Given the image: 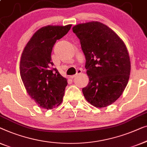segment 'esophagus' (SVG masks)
I'll return each instance as SVG.
<instances>
[{"mask_svg": "<svg viewBox=\"0 0 147 147\" xmlns=\"http://www.w3.org/2000/svg\"><path fill=\"white\" fill-rule=\"evenodd\" d=\"M81 73H82V71H81V70H78V71H77V73H76V74H74V75L71 76H70V78H75V77H76V76H77L79 75V74H81Z\"/></svg>", "mask_w": 147, "mask_h": 147, "instance_id": "esophagus-1", "label": "esophagus"}]
</instances>
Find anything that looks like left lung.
<instances>
[{"label":"left lung","mask_w":147,"mask_h":147,"mask_svg":"<svg viewBox=\"0 0 147 147\" xmlns=\"http://www.w3.org/2000/svg\"><path fill=\"white\" fill-rule=\"evenodd\" d=\"M85 55V68L89 78L82 88L84 98L97 108L115 102L129 82L131 61L127 47L117 33L98 21L74 26Z\"/></svg>","instance_id":"left-lung-1"}]
</instances>
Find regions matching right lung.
<instances>
[{"label":"right lung","mask_w":147,"mask_h":147,"mask_svg":"<svg viewBox=\"0 0 147 147\" xmlns=\"http://www.w3.org/2000/svg\"><path fill=\"white\" fill-rule=\"evenodd\" d=\"M71 26L48 25L39 28L22 51L20 77L28 95L42 109H52L63 101L67 79L57 69H51V53L57 40L67 34Z\"/></svg>","instance_id":"right-lung-1"}]
</instances>
